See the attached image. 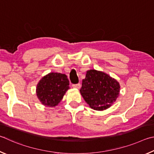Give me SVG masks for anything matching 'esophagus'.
<instances>
[{
	"instance_id": "obj_1",
	"label": "esophagus",
	"mask_w": 154,
	"mask_h": 154,
	"mask_svg": "<svg viewBox=\"0 0 154 154\" xmlns=\"http://www.w3.org/2000/svg\"><path fill=\"white\" fill-rule=\"evenodd\" d=\"M80 87H81V85H80V83H79V84H76V85H72V87L75 88H80Z\"/></svg>"
}]
</instances>
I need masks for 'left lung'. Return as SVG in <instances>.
<instances>
[{
	"mask_svg": "<svg viewBox=\"0 0 154 154\" xmlns=\"http://www.w3.org/2000/svg\"><path fill=\"white\" fill-rule=\"evenodd\" d=\"M120 86L116 80L103 72L88 70L80 92L85 101L95 110L109 107L119 95Z\"/></svg>",
	"mask_w": 154,
	"mask_h": 154,
	"instance_id": "obj_1",
	"label": "left lung"
}]
</instances>
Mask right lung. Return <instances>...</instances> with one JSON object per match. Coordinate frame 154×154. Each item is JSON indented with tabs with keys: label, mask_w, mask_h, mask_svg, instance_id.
I'll return each instance as SVG.
<instances>
[{
	"label": "right lung",
	"mask_w": 154,
	"mask_h": 154,
	"mask_svg": "<svg viewBox=\"0 0 154 154\" xmlns=\"http://www.w3.org/2000/svg\"><path fill=\"white\" fill-rule=\"evenodd\" d=\"M69 82L66 74L51 72L38 83L36 95L42 105L53 107L60 103L69 89Z\"/></svg>",
	"instance_id": "1"
}]
</instances>
